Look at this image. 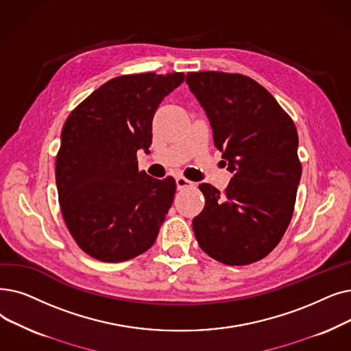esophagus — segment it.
Segmentation results:
<instances>
[{
    "label": "esophagus",
    "mask_w": 351,
    "mask_h": 351,
    "mask_svg": "<svg viewBox=\"0 0 351 351\" xmlns=\"http://www.w3.org/2000/svg\"><path fill=\"white\" fill-rule=\"evenodd\" d=\"M195 184L193 182H191V180H188L186 178H184V176H178L176 178V186H178V189H186V188H192Z\"/></svg>",
    "instance_id": "obj_1"
}]
</instances>
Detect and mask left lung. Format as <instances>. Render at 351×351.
<instances>
[{
  "mask_svg": "<svg viewBox=\"0 0 351 351\" xmlns=\"http://www.w3.org/2000/svg\"><path fill=\"white\" fill-rule=\"evenodd\" d=\"M186 83L209 117L213 145L234 172L223 192L199 185L205 206L192 221L196 241L226 265L260 261L293 218L301 179L294 121L248 75L192 71Z\"/></svg>",
  "mask_w": 351,
  "mask_h": 351,
  "instance_id": "left-lung-1",
  "label": "left lung"
}]
</instances>
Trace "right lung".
Masks as SVG:
<instances>
[{"label":"right lung","instance_id":"add662e5","mask_svg":"<svg viewBox=\"0 0 351 351\" xmlns=\"http://www.w3.org/2000/svg\"><path fill=\"white\" fill-rule=\"evenodd\" d=\"M184 80V73L119 75L66 120L56 156L60 209L75 243L99 261H128L156 241L176 182L139 171L136 154L149 152L155 112Z\"/></svg>","mask_w":351,"mask_h":351}]
</instances>
